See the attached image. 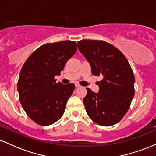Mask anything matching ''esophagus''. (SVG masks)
Here are the masks:
<instances>
[{"label":"esophagus","instance_id":"34e87169","mask_svg":"<svg viewBox=\"0 0 156 156\" xmlns=\"http://www.w3.org/2000/svg\"><path fill=\"white\" fill-rule=\"evenodd\" d=\"M76 88H79V87H80V85H79V84H76Z\"/></svg>","mask_w":156,"mask_h":156}]
</instances>
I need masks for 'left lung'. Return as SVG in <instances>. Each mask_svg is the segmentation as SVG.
<instances>
[{"mask_svg":"<svg viewBox=\"0 0 156 156\" xmlns=\"http://www.w3.org/2000/svg\"><path fill=\"white\" fill-rule=\"evenodd\" d=\"M77 43L92 75L103 77L98 93L87 89L83 104L87 114L100 125H115L128 111L135 93L131 67L123 53L108 42L83 39Z\"/></svg>","mask_w":156,"mask_h":156,"instance_id":"left-lung-1","label":"left lung"}]
</instances>
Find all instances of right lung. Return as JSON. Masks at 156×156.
Wrapping results in <instances>:
<instances>
[{"label": "right lung", "instance_id": "right-lung-1", "mask_svg": "<svg viewBox=\"0 0 156 156\" xmlns=\"http://www.w3.org/2000/svg\"><path fill=\"white\" fill-rule=\"evenodd\" d=\"M76 51L75 41L44 44L23 64L17 82L20 101L27 115L37 124H53L63 115L75 85L56 83L54 78Z\"/></svg>", "mask_w": 156, "mask_h": 156}]
</instances>
